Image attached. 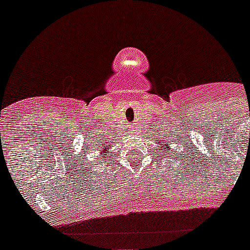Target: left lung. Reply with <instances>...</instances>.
Wrapping results in <instances>:
<instances>
[{
    "label": "left lung",
    "instance_id": "left-lung-1",
    "mask_svg": "<svg viewBox=\"0 0 250 250\" xmlns=\"http://www.w3.org/2000/svg\"><path fill=\"white\" fill-rule=\"evenodd\" d=\"M165 147H167V145H165V146H164V149H163V150H164V152H165ZM167 147H169V146H167Z\"/></svg>",
    "mask_w": 250,
    "mask_h": 250
}]
</instances>
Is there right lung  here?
<instances>
[{"instance_id": "obj_1", "label": "right lung", "mask_w": 250, "mask_h": 250, "mask_svg": "<svg viewBox=\"0 0 250 250\" xmlns=\"http://www.w3.org/2000/svg\"><path fill=\"white\" fill-rule=\"evenodd\" d=\"M109 147H111V145H101V147H99L98 149V151H99L98 155L100 156V158L106 156V152H107V149H109Z\"/></svg>"}]
</instances>
